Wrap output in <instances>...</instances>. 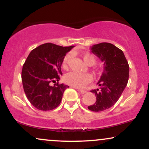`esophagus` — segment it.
<instances>
[{
	"label": "esophagus",
	"mask_w": 149,
	"mask_h": 149,
	"mask_svg": "<svg viewBox=\"0 0 149 149\" xmlns=\"http://www.w3.org/2000/svg\"><path fill=\"white\" fill-rule=\"evenodd\" d=\"M79 92L81 94H85V93H86V92H87V91H85V90H79Z\"/></svg>",
	"instance_id": "1"
}]
</instances>
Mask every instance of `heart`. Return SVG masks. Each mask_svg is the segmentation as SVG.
<instances>
[{
	"label": "heart",
	"instance_id": "b5f03b06",
	"mask_svg": "<svg viewBox=\"0 0 149 149\" xmlns=\"http://www.w3.org/2000/svg\"><path fill=\"white\" fill-rule=\"evenodd\" d=\"M80 56H81L84 62L88 66H93L96 64L97 59L91 53H82ZM71 57H72V55H71V53H67L63 58L62 62H61V67L65 71L69 69ZM64 80L66 84L71 85V86L77 88H83L91 81V77L88 74H78V73L71 72L65 75Z\"/></svg>",
	"mask_w": 149,
	"mask_h": 149
}]
</instances>
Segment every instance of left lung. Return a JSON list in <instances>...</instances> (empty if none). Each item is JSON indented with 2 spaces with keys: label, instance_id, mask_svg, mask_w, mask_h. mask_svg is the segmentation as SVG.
Instances as JSON below:
<instances>
[{
  "label": "left lung",
  "instance_id": "obj_1",
  "mask_svg": "<svg viewBox=\"0 0 149 149\" xmlns=\"http://www.w3.org/2000/svg\"><path fill=\"white\" fill-rule=\"evenodd\" d=\"M91 52L104 62V71L97 83L100 90H92L97 97L89 110L103 111L115 104L127 86L129 64L123 52L109 42H101L91 47Z\"/></svg>",
  "mask_w": 149,
  "mask_h": 149
}]
</instances>
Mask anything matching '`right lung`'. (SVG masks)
Wrapping results in <instances>:
<instances>
[{
	"label": "right lung",
	"instance_id": "add662e5",
	"mask_svg": "<svg viewBox=\"0 0 149 149\" xmlns=\"http://www.w3.org/2000/svg\"><path fill=\"white\" fill-rule=\"evenodd\" d=\"M73 47L45 43L29 54L22 68V80L26 96L35 108L49 111L59 105L64 92L69 87L58 83L51 86L49 83L60 79L63 58Z\"/></svg>",
	"mask_w": 149,
	"mask_h": 149
}]
</instances>
